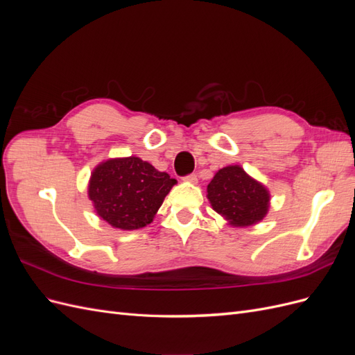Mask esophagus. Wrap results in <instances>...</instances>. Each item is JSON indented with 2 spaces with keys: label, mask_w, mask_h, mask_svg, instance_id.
Returning a JSON list of instances; mask_svg holds the SVG:
<instances>
[{
  "label": "esophagus",
  "mask_w": 355,
  "mask_h": 355,
  "mask_svg": "<svg viewBox=\"0 0 355 355\" xmlns=\"http://www.w3.org/2000/svg\"><path fill=\"white\" fill-rule=\"evenodd\" d=\"M187 182H189V184H197V175L196 173H192V175H188V176H185L184 178Z\"/></svg>",
  "instance_id": "34e87169"
}]
</instances>
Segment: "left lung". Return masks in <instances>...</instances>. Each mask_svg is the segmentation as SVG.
I'll return each instance as SVG.
<instances>
[{"label":"left lung","instance_id":"left-lung-1","mask_svg":"<svg viewBox=\"0 0 355 355\" xmlns=\"http://www.w3.org/2000/svg\"><path fill=\"white\" fill-rule=\"evenodd\" d=\"M207 198L228 225L245 228L266 216L271 196L265 185L235 164L216 171L207 185Z\"/></svg>","mask_w":355,"mask_h":355}]
</instances>
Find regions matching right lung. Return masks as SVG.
<instances>
[{
    "label": "right lung",
    "mask_w": 355,
    "mask_h": 355,
    "mask_svg": "<svg viewBox=\"0 0 355 355\" xmlns=\"http://www.w3.org/2000/svg\"><path fill=\"white\" fill-rule=\"evenodd\" d=\"M176 184L166 171H158L148 161L132 155L105 159L96 166L87 192L101 219L114 228L133 231L154 220Z\"/></svg>",
    "instance_id": "add662e5"
}]
</instances>
